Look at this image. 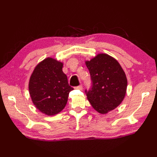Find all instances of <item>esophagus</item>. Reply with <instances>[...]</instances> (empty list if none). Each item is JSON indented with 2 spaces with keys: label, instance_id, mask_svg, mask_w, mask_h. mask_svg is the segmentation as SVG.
Segmentation results:
<instances>
[{
  "label": "esophagus",
  "instance_id": "obj_1",
  "mask_svg": "<svg viewBox=\"0 0 157 157\" xmlns=\"http://www.w3.org/2000/svg\"><path fill=\"white\" fill-rule=\"evenodd\" d=\"M75 88L81 90H82L83 89V86H82V85H79V86H76V87H75Z\"/></svg>",
  "mask_w": 157,
  "mask_h": 157
}]
</instances>
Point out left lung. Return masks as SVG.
<instances>
[{
    "instance_id": "left-lung-1",
    "label": "left lung",
    "mask_w": 157,
    "mask_h": 157,
    "mask_svg": "<svg viewBox=\"0 0 157 157\" xmlns=\"http://www.w3.org/2000/svg\"><path fill=\"white\" fill-rule=\"evenodd\" d=\"M86 65L92 81L91 88L85 92L92 107L105 114L115 109L125 97L126 75L117 60L106 54H98Z\"/></svg>"
}]
</instances>
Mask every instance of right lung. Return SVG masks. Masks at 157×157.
Returning <instances> with one entry per match:
<instances>
[{"label":"right lung","mask_w":157,"mask_h":157,"mask_svg":"<svg viewBox=\"0 0 157 157\" xmlns=\"http://www.w3.org/2000/svg\"><path fill=\"white\" fill-rule=\"evenodd\" d=\"M63 63L45 59L36 67L29 82V94L36 107L47 115L61 112L73 90L63 72Z\"/></svg>","instance_id":"right-lung-1"}]
</instances>
